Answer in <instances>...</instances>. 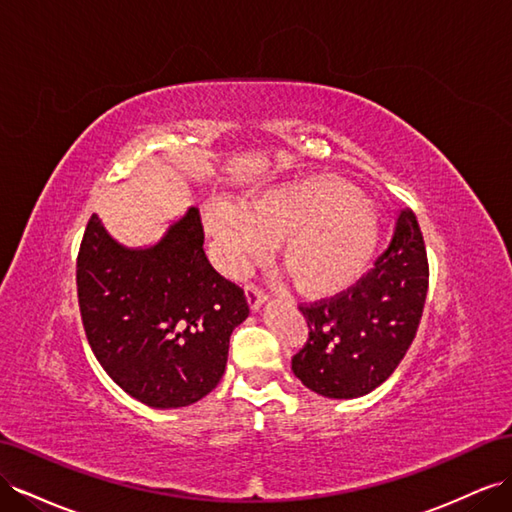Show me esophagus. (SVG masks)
Returning a JSON list of instances; mask_svg holds the SVG:
<instances>
[{
	"instance_id": "34e87169",
	"label": "esophagus",
	"mask_w": 512,
	"mask_h": 512,
	"mask_svg": "<svg viewBox=\"0 0 512 512\" xmlns=\"http://www.w3.org/2000/svg\"><path fill=\"white\" fill-rule=\"evenodd\" d=\"M245 295H247V301H250V308L252 310H258L262 303L267 301V293L258 284H247L245 286Z\"/></svg>"
}]
</instances>
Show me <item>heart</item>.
I'll return each instance as SVG.
<instances>
[{"label": "heart", "mask_w": 512, "mask_h": 512, "mask_svg": "<svg viewBox=\"0 0 512 512\" xmlns=\"http://www.w3.org/2000/svg\"><path fill=\"white\" fill-rule=\"evenodd\" d=\"M204 226L219 258L241 271L278 243V258L303 295L329 297L368 269L379 239V215L362 191L331 176L295 178L239 204L215 198Z\"/></svg>", "instance_id": "b5f03b06"}]
</instances>
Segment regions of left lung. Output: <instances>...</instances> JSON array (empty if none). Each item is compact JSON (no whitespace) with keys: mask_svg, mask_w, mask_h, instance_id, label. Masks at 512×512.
I'll list each match as a JSON object with an SVG mask.
<instances>
[{"mask_svg":"<svg viewBox=\"0 0 512 512\" xmlns=\"http://www.w3.org/2000/svg\"><path fill=\"white\" fill-rule=\"evenodd\" d=\"M428 260L418 219L400 211L390 245L340 295L299 303L308 340L293 355L295 377L327 398H357L388 379L422 319Z\"/></svg>","mask_w":512,"mask_h":512,"instance_id":"8db88e82","label":"left lung"}]
</instances>
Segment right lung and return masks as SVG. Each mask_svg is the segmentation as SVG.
<instances>
[{
    "mask_svg": "<svg viewBox=\"0 0 512 512\" xmlns=\"http://www.w3.org/2000/svg\"><path fill=\"white\" fill-rule=\"evenodd\" d=\"M196 206L163 239L129 250L92 215L77 256V297L94 357L120 388L155 409L198 403L228 362L250 306L204 254Z\"/></svg>",
    "mask_w": 512,
    "mask_h": 512,
    "instance_id": "add662e5",
    "label": "right lung"
}]
</instances>
